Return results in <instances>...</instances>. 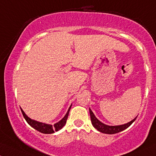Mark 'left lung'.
I'll list each match as a JSON object with an SVG mask.
<instances>
[{"instance_id":"obj_1","label":"left lung","mask_w":156,"mask_h":156,"mask_svg":"<svg viewBox=\"0 0 156 156\" xmlns=\"http://www.w3.org/2000/svg\"><path fill=\"white\" fill-rule=\"evenodd\" d=\"M90 119H91L92 124L93 125L95 129H98L99 132L103 133H106V134H115V133H119L126 128L129 127V126L133 124L135 121V120L136 119V118L135 119H133V121H131L130 122L127 123V124H123V125H119V126H108L106 125V124H103V123L101 122L99 120L97 119V118L95 117V115L93 114V112H92L91 109H90Z\"/></svg>"}]
</instances>
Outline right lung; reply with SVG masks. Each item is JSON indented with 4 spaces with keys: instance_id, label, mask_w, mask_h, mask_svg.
I'll return each instance as SVG.
<instances>
[{
    "instance_id": "1",
    "label": "right lung",
    "mask_w": 156,
    "mask_h": 156,
    "mask_svg": "<svg viewBox=\"0 0 156 156\" xmlns=\"http://www.w3.org/2000/svg\"><path fill=\"white\" fill-rule=\"evenodd\" d=\"M70 108H71V107H69V109H68L67 112H66V114L65 115L64 117L59 122L56 123V124H55L53 126L50 125V124H44V123H41V122H38V121L32 120L24 113V112H23L22 109H21V112H22V114H23V117H24L25 120L27 121V122L32 127H33L34 129H35L36 130L39 131L40 133H44V134H51V133H55V131H58L59 129H61V128L66 124V120H67L68 115H69Z\"/></svg>"
}]
</instances>
